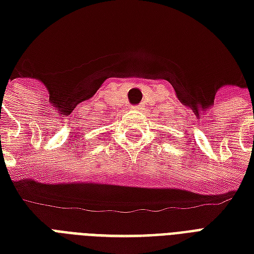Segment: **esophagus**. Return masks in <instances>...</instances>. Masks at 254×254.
I'll return each instance as SVG.
<instances>
[{
	"instance_id": "obj_1",
	"label": "esophagus",
	"mask_w": 254,
	"mask_h": 254,
	"mask_svg": "<svg viewBox=\"0 0 254 254\" xmlns=\"http://www.w3.org/2000/svg\"><path fill=\"white\" fill-rule=\"evenodd\" d=\"M133 109H134V110H141L142 105H137V106H133Z\"/></svg>"
}]
</instances>
